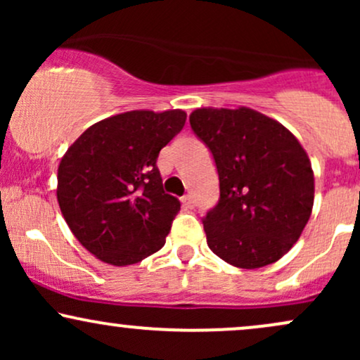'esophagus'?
I'll use <instances>...</instances> for the list:
<instances>
[{
	"instance_id": "34e87169",
	"label": "esophagus",
	"mask_w": 360,
	"mask_h": 360,
	"mask_svg": "<svg viewBox=\"0 0 360 360\" xmlns=\"http://www.w3.org/2000/svg\"><path fill=\"white\" fill-rule=\"evenodd\" d=\"M183 203H184L186 206H188V208H193L194 200H193L191 194H184V196H183Z\"/></svg>"
}]
</instances>
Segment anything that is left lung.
<instances>
[{"label":"left lung","mask_w":360,"mask_h":360,"mask_svg":"<svg viewBox=\"0 0 360 360\" xmlns=\"http://www.w3.org/2000/svg\"><path fill=\"white\" fill-rule=\"evenodd\" d=\"M189 123L220 177V200L203 218L208 247L240 269L274 264L311 214L315 176L307 150L286 127L245 106L198 108Z\"/></svg>","instance_id":"obj_1"}]
</instances>
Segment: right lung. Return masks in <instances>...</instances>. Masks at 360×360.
I'll return each instance as SVG.
<instances>
[{"label":"right lung","mask_w":360,"mask_h":360,"mask_svg":"<svg viewBox=\"0 0 360 360\" xmlns=\"http://www.w3.org/2000/svg\"><path fill=\"white\" fill-rule=\"evenodd\" d=\"M184 123L183 110L127 111L91 125L60 159L62 217L96 259L130 266L164 247L181 203L164 191L157 157Z\"/></svg>","instance_id":"add662e5"}]
</instances>
